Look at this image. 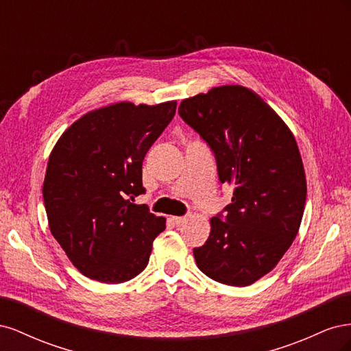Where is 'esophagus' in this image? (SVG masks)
<instances>
[{"label": "esophagus", "mask_w": 351, "mask_h": 351, "mask_svg": "<svg viewBox=\"0 0 351 351\" xmlns=\"http://www.w3.org/2000/svg\"><path fill=\"white\" fill-rule=\"evenodd\" d=\"M189 214L187 215H184V217H173V221H174V224H177V226H183L184 222L189 219Z\"/></svg>", "instance_id": "esophagus-1"}]
</instances>
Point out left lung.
Listing matches in <instances>:
<instances>
[{"instance_id": "8db88e82", "label": "left lung", "mask_w": 351, "mask_h": 351, "mask_svg": "<svg viewBox=\"0 0 351 351\" xmlns=\"http://www.w3.org/2000/svg\"><path fill=\"white\" fill-rule=\"evenodd\" d=\"M178 114L217 159L231 204L195 247L197 268L221 284L246 287L271 272L300 228L306 176L295 139L258 93L226 84L183 99Z\"/></svg>"}]
</instances>
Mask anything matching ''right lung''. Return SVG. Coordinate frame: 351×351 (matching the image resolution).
I'll return each instance as SVG.
<instances>
[{"mask_svg": "<svg viewBox=\"0 0 351 351\" xmlns=\"http://www.w3.org/2000/svg\"><path fill=\"white\" fill-rule=\"evenodd\" d=\"M177 101L117 102L84 114L52 149L42 195L51 234L88 278L125 282L145 268L165 218L133 204L142 162Z\"/></svg>", "mask_w": 351, "mask_h": 351, "instance_id": "right-lung-1", "label": "right lung"}]
</instances>
